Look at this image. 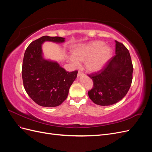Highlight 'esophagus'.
Returning a JSON list of instances; mask_svg holds the SVG:
<instances>
[{
    "mask_svg": "<svg viewBox=\"0 0 152 152\" xmlns=\"http://www.w3.org/2000/svg\"><path fill=\"white\" fill-rule=\"evenodd\" d=\"M82 75H84V73H82L80 71H79V72H78V73H77V77H80Z\"/></svg>",
    "mask_w": 152,
    "mask_h": 152,
    "instance_id": "34e87169",
    "label": "esophagus"
}]
</instances>
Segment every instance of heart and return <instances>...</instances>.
Wrapping results in <instances>:
<instances>
[{
    "label": "heart",
    "instance_id": "b5f03b06",
    "mask_svg": "<svg viewBox=\"0 0 152 152\" xmlns=\"http://www.w3.org/2000/svg\"><path fill=\"white\" fill-rule=\"evenodd\" d=\"M112 54L111 48L104 45V42L95 41L73 49L70 60L74 64H78V61H86V70L93 73L99 71L104 66Z\"/></svg>",
    "mask_w": 152,
    "mask_h": 152
}]
</instances>
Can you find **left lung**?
I'll list each match as a JSON object with an SVG mask.
<instances>
[{
    "label": "left lung",
    "mask_w": 152,
    "mask_h": 152,
    "mask_svg": "<svg viewBox=\"0 0 152 152\" xmlns=\"http://www.w3.org/2000/svg\"><path fill=\"white\" fill-rule=\"evenodd\" d=\"M115 55L98 71L89 75L93 87L88 91L93 102L98 105L115 104L125 96L132 80L133 66L129 52L115 40Z\"/></svg>",
    "instance_id": "left-lung-1"
}]
</instances>
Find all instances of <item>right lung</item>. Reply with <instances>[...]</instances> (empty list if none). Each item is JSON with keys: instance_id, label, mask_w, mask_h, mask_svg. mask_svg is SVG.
Instances as JSON below:
<instances>
[{"instance_id": "obj_1", "label": "right lung", "mask_w": 152, "mask_h": 152, "mask_svg": "<svg viewBox=\"0 0 152 152\" xmlns=\"http://www.w3.org/2000/svg\"><path fill=\"white\" fill-rule=\"evenodd\" d=\"M65 38L43 36L26 48L22 65V79L26 93L37 104L44 107L60 105L78 72H66L56 61L43 57L42 45L45 41L63 43Z\"/></svg>"}]
</instances>
